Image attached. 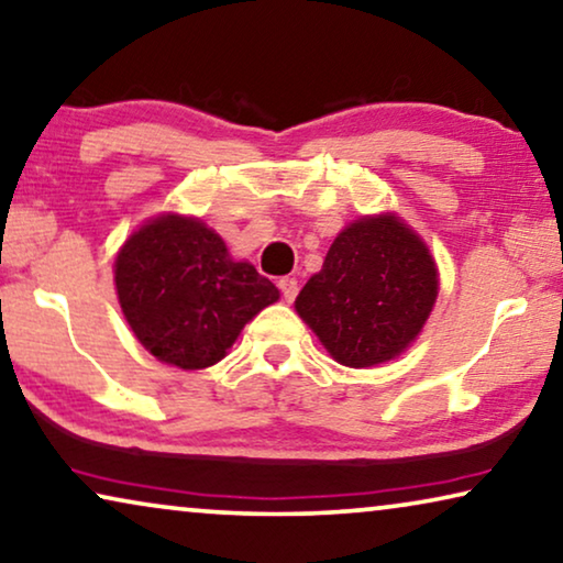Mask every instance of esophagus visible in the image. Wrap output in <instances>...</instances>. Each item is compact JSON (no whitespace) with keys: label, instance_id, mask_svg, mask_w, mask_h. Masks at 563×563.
Instances as JSON below:
<instances>
[{"label":"esophagus","instance_id":"1","mask_svg":"<svg viewBox=\"0 0 563 563\" xmlns=\"http://www.w3.org/2000/svg\"><path fill=\"white\" fill-rule=\"evenodd\" d=\"M278 288H280L283 298L288 300V303H292V300H296V296H298V280L296 278H280L278 280Z\"/></svg>","mask_w":563,"mask_h":563}]
</instances>
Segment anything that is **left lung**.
I'll use <instances>...</instances> for the list:
<instances>
[{
	"label": "left lung",
	"mask_w": 563,
	"mask_h": 563,
	"mask_svg": "<svg viewBox=\"0 0 563 563\" xmlns=\"http://www.w3.org/2000/svg\"><path fill=\"white\" fill-rule=\"evenodd\" d=\"M437 296L439 271L426 242L395 213H377L339 232L296 311L339 364L372 367L406 352Z\"/></svg>",
	"instance_id": "obj_1"
}]
</instances>
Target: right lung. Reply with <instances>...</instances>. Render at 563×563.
Returning <instances> with one entry per match:
<instances>
[{"instance_id":"right-lung-1","label":"right lung","mask_w":563,"mask_h":563,"mask_svg":"<svg viewBox=\"0 0 563 563\" xmlns=\"http://www.w3.org/2000/svg\"><path fill=\"white\" fill-rule=\"evenodd\" d=\"M117 296L145 350L180 369L227 357L244 323L280 298L250 263H234L221 236L194 217L163 213L122 244Z\"/></svg>"}]
</instances>
